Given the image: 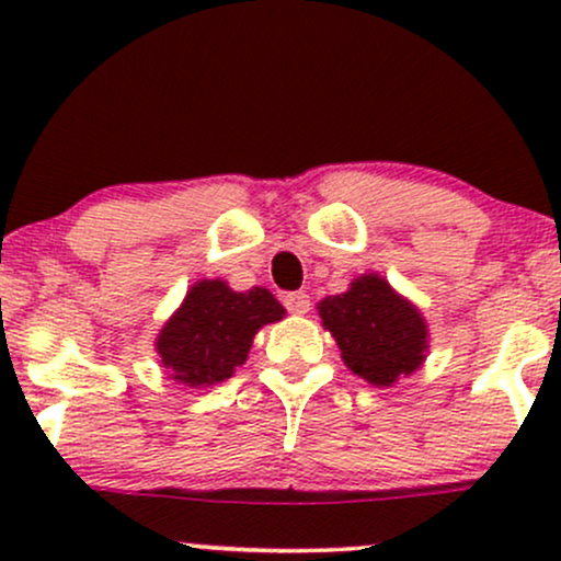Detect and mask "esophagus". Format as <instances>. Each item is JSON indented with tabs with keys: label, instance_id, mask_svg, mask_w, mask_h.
Instances as JSON below:
<instances>
[{
	"label": "esophagus",
	"instance_id": "1",
	"mask_svg": "<svg viewBox=\"0 0 561 561\" xmlns=\"http://www.w3.org/2000/svg\"><path fill=\"white\" fill-rule=\"evenodd\" d=\"M282 300H285V308L289 313H295V317H302L311 308V298L306 293H287Z\"/></svg>",
	"mask_w": 561,
	"mask_h": 561
}]
</instances>
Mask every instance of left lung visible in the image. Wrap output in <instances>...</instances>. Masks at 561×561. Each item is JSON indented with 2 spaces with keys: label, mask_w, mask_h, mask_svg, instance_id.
Instances as JSON below:
<instances>
[{
  "label": "left lung",
  "mask_w": 561,
  "mask_h": 561,
  "mask_svg": "<svg viewBox=\"0 0 561 561\" xmlns=\"http://www.w3.org/2000/svg\"><path fill=\"white\" fill-rule=\"evenodd\" d=\"M319 317L353 375L371 385H392L411 375L427 351L422 313L375 274L356 279L343 295L321 300Z\"/></svg>",
  "instance_id": "8db88e82"
}]
</instances>
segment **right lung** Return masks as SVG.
Masks as SVG:
<instances>
[{
    "label": "right lung",
    "instance_id": "1",
    "mask_svg": "<svg viewBox=\"0 0 561 561\" xmlns=\"http://www.w3.org/2000/svg\"><path fill=\"white\" fill-rule=\"evenodd\" d=\"M282 313L285 308L263 287L234 293L218 279L197 282L160 332V362L190 388L224 382L244 364L253 334Z\"/></svg>",
    "mask_w": 561,
    "mask_h": 561
}]
</instances>
